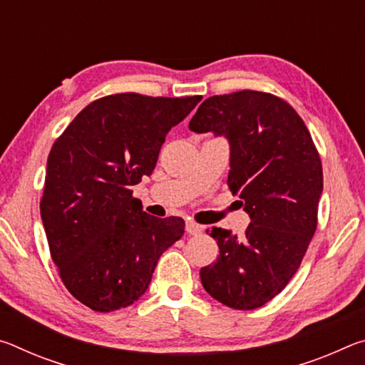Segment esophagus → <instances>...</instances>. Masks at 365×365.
I'll return each instance as SVG.
<instances>
[{
  "instance_id": "obj_1",
  "label": "esophagus",
  "mask_w": 365,
  "mask_h": 365,
  "mask_svg": "<svg viewBox=\"0 0 365 365\" xmlns=\"http://www.w3.org/2000/svg\"><path fill=\"white\" fill-rule=\"evenodd\" d=\"M185 230L188 235H200L202 233V225L196 224L195 220H187V225H185Z\"/></svg>"
}]
</instances>
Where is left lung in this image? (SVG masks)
I'll list each match as a JSON object with an SVG mask.
<instances>
[{
  "instance_id": "1",
  "label": "left lung",
  "mask_w": 365,
  "mask_h": 365,
  "mask_svg": "<svg viewBox=\"0 0 365 365\" xmlns=\"http://www.w3.org/2000/svg\"><path fill=\"white\" fill-rule=\"evenodd\" d=\"M188 127L230 141L227 185L251 217L240 238L207 228L220 255L201 269L202 287L232 309L261 307L293 279L316 233L324 188L317 148L299 114L264 91L207 98Z\"/></svg>"
}]
</instances>
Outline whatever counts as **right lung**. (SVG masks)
Masks as SVG:
<instances>
[{"instance_id":"obj_1","label":"right lung","mask_w":365,"mask_h":365,"mask_svg":"<svg viewBox=\"0 0 365 365\" xmlns=\"http://www.w3.org/2000/svg\"><path fill=\"white\" fill-rule=\"evenodd\" d=\"M201 98L103 96L49 151L40 200L49 252L69 293L96 312L133 304L160 255L182 238L183 219L146 214L132 187L154 170L165 135Z\"/></svg>"}]
</instances>
